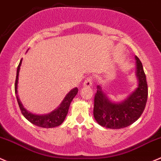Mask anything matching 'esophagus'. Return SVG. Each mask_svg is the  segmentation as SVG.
<instances>
[{"label":"esophagus","instance_id":"obj_1","mask_svg":"<svg viewBox=\"0 0 161 161\" xmlns=\"http://www.w3.org/2000/svg\"><path fill=\"white\" fill-rule=\"evenodd\" d=\"M92 76H89V77H87L86 79H85V81H84V86H86V87H89V86H91L92 85Z\"/></svg>","mask_w":161,"mask_h":161}]
</instances>
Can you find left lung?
I'll use <instances>...</instances> for the list:
<instances>
[{
    "label": "left lung",
    "instance_id": "8db88e82",
    "mask_svg": "<svg viewBox=\"0 0 161 161\" xmlns=\"http://www.w3.org/2000/svg\"><path fill=\"white\" fill-rule=\"evenodd\" d=\"M136 76L138 86L136 90L122 103H112L99 86L95 94L93 115L99 125L109 129H121L136 122L146 106L148 88L143 65L137 56Z\"/></svg>",
    "mask_w": 161,
    "mask_h": 161
}]
</instances>
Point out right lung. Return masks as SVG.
Wrapping results in <instances>:
<instances>
[{"label": "right lung", "instance_id": "obj_1", "mask_svg": "<svg viewBox=\"0 0 161 161\" xmlns=\"http://www.w3.org/2000/svg\"><path fill=\"white\" fill-rule=\"evenodd\" d=\"M21 61H22V59L20 61V63L19 65H18V69H17L16 80H15L14 84V91L15 94H16L17 101H18V106H19L21 113H22L23 116H25L28 121L31 122V123H33L34 125L40 126V127L52 128L59 126V125L62 124V123H63V121L65 120V116H66L68 111H69V106H70V103L72 101V99H73V98L76 96V94L78 93V88H74V89H72V90L66 95V96H65V99H63V101L61 103L60 106H59L56 109L52 111V113L46 115L32 114V113L28 112L23 107L22 104L20 102L18 94H17L18 93L17 88H18V74H19L20 66H21Z\"/></svg>", "mask_w": 161, "mask_h": 161}]
</instances>
